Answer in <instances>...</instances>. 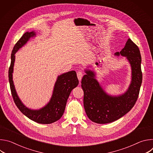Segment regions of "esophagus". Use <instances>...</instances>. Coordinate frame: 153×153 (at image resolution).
<instances>
[{
    "label": "esophagus",
    "mask_w": 153,
    "mask_h": 153,
    "mask_svg": "<svg viewBox=\"0 0 153 153\" xmlns=\"http://www.w3.org/2000/svg\"><path fill=\"white\" fill-rule=\"evenodd\" d=\"M77 78H78L79 80L80 81L82 80V77H83V73L81 71H78L77 73Z\"/></svg>",
    "instance_id": "obj_1"
}]
</instances>
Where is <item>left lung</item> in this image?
Masks as SVG:
<instances>
[{
  "instance_id": "1",
  "label": "left lung",
  "mask_w": 153,
  "mask_h": 153,
  "mask_svg": "<svg viewBox=\"0 0 153 153\" xmlns=\"http://www.w3.org/2000/svg\"><path fill=\"white\" fill-rule=\"evenodd\" d=\"M114 55L126 57L131 68V81L124 93L119 96L108 94L96 79V73L89 69L85 70L86 74L82 79L86 114L91 121L97 123H108L121 118L131 110L139 96L142 73V59L138 47L128 39L124 48Z\"/></svg>"
}]
</instances>
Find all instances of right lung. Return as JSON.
I'll return each mask as SVG.
<instances>
[{
	"mask_svg": "<svg viewBox=\"0 0 153 153\" xmlns=\"http://www.w3.org/2000/svg\"><path fill=\"white\" fill-rule=\"evenodd\" d=\"M34 31L27 32L16 43L11 56V65L8 71L10 89L14 101L19 110L30 119L42 124H50L59 120L62 116L67 100L71 91L79 84L75 71H68L58 76L55 82L53 94L49 102L39 110L27 107L19 97L13 80V73L16 53L25 45L31 37L36 36Z\"/></svg>",
	"mask_w": 153,
	"mask_h": 153,
	"instance_id": "obj_1",
	"label": "right lung"
}]
</instances>
